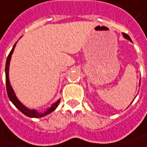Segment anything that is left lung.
Instances as JSON below:
<instances>
[{"instance_id":"obj_1","label":"left lung","mask_w":147,"mask_h":147,"mask_svg":"<svg viewBox=\"0 0 147 147\" xmlns=\"http://www.w3.org/2000/svg\"><path fill=\"white\" fill-rule=\"evenodd\" d=\"M123 37H124V38H126V39H127V40H129L130 42H132L131 38H130V37H129L127 34H126V33H123ZM139 86H140V83H139Z\"/></svg>"}]
</instances>
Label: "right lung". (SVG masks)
<instances>
[{
  "label": "right lung",
  "instance_id": "1",
  "mask_svg": "<svg viewBox=\"0 0 147 147\" xmlns=\"http://www.w3.org/2000/svg\"><path fill=\"white\" fill-rule=\"evenodd\" d=\"M17 43V42H16ZM16 43L14 45L13 48L11 50V51L9 54L7 59H6V64H5V82H6V90H7V94H8L9 99L10 100V101L14 105V106L16 108H18L19 110L26 116L29 117V118H42L44 116L47 115L50 113L53 112L54 110L57 108V106L59 105V101H60V99H59L57 101H55V103L51 105L49 108L47 109L46 111H44L42 113H40V112H37L36 110H30L28 109V107H26L24 105L23 103H21L20 101V100L17 98L16 95L14 93V90L10 85V82H9V63H10V59H11V55L14 52V50L15 48V46H16Z\"/></svg>",
  "mask_w": 147,
  "mask_h": 147
}]
</instances>
